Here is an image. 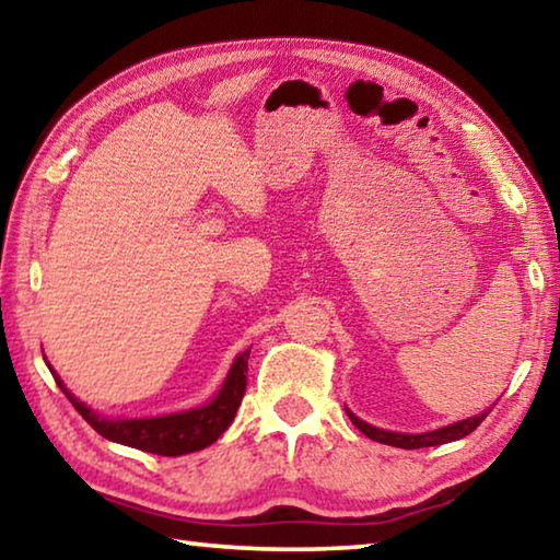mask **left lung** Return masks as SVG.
<instances>
[{
  "label": "left lung",
  "instance_id": "left-lung-1",
  "mask_svg": "<svg viewBox=\"0 0 560 560\" xmlns=\"http://www.w3.org/2000/svg\"><path fill=\"white\" fill-rule=\"evenodd\" d=\"M346 412L350 417V422L355 424V428L365 434V438H371L375 442L381 444H390V447H400V450H420V447H438V444H447V442H454V440H462L467 438L469 432H474L481 424V420L489 412H481V415H474V417H467V420L462 422H454V424H447V428H440V430H432V432H422V434H402V432H387V430H381V428H373V424H368L360 420V417H355L353 412L348 410Z\"/></svg>",
  "mask_w": 560,
  "mask_h": 560
}]
</instances>
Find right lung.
Instances as JSON below:
<instances>
[{"mask_svg":"<svg viewBox=\"0 0 560 560\" xmlns=\"http://www.w3.org/2000/svg\"><path fill=\"white\" fill-rule=\"evenodd\" d=\"M246 360H249V350L236 355L230 373H226L222 390L207 405L163 417H136V420H106V417L93 412L91 407L75 400L61 377L54 373V368L49 363L46 365H49V371L56 385L61 387V393L69 397L79 415L101 434V438L150 454L179 457V454L200 452L205 447H210V444L220 440V434L230 428L246 390Z\"/></svg>","mask_w":560,"mask_h":560,"instance_id":"1","label":"right lung"}]
</instances>
